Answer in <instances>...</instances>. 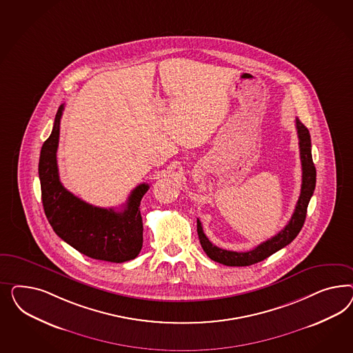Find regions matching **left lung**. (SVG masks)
I'll return each instance as SVG.
<instances>
[{
	"mask_svg": "<svg viewBox=\"0 0 353 353\" xmlns=\"http://www.w3.org/2000/svg\"><path fill=\"white\" fill-rule=\"evenodd\" d=\"M298 137H299L300 161H301V171H303V179H301V190L298 203L295 207V211L291 216L288 225L278 233L272 236L265 242L260 243L251 251L247 252H235V251H228L220 247L214 246L210 239L205 236L202 224L199 219L196 220V230L198 236L201 241V245L204 252L211 260L216 263L224 264L228 267H248L252 264H256L259 261H263L264 259L273 255L274 252L279 251L281 248L290 245L296 235L299 234L307 216V208L310 203V198L316 188V167L312 159V143H310V130L300 121L299 119H295Z\"/></svg>",
	"mask_w": 353,
	"mask_h": 353,
	"instance_id": "1",
	"label": "left lung"
}]
</instances>
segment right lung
Segmentation results:
<instances>
[{"label": "right lung", "mask_w": 353, "mask_h": 353, "mask_svg": "<svg viewBox=\"0 0 353 353\" xmlns=\"http://www.w3.org/2000/svg\"><path fill=\"white\" fill-rule=\"evenodd\" d=\"M64 105H61L53 130L43 142L39 177L43 211L55 234L85 256L110 263H124L137 255L143 242V224L139 212L141 199L149 190L141 183L129 195L121 211L86 203L68 192L59 180L57 150Z\"/></svg>", "instance_id": "obj_1"}]
</instances>
